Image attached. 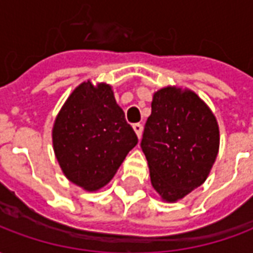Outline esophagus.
I'll return each instance as SVG.
<instances>
[{"label":"esophagus","instance_id":"1","mask_svg":"<svg viewBox=\"0 0 253 253\" xmlns=\"http://www.w3.org/2000/svg\"><path fill=\"white\" fill-rule=\"evenodd\" d=\"M132 128H134V131L137 134V137L141 138V135H142V125L135 123V125H132Z\"/></svg>","mask_w":253,"mask_h":253}]
</instances>
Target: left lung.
<instances>
[{
    "instance_id": "obj_1",
    "label": "left lung",
    "mask_w": 253,
    "mask_h": 253,
    "mask_svg": "<svg viewBox=\"0 0 253 253\" xmlns=\"http://www.w3.org/2000/svg\"><path fill=\"white\" fill-rule=\"evenodd\" d=\"M141 148L154 190L163 201H179L202 186L211 170L219 148L217 119L190 89H160L153 94Z\"/></svg>"
}]
</instances>
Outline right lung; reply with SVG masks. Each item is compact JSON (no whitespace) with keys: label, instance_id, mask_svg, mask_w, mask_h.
I'll use <instances>...</instances> for the list:
<instances>
[{"label":"right lung","instance_id":"1","mask_svg":"<svg viewBox=\"0 0 253 253\" xmlns=\"http://www.w3.org/2000/svg\"><path fill=\"white\" fill-rule=\"evenodd\" d=\"M137 143L112 88L104 83L80 84L52 127V146L61 169L72 183L88 191L104 187Z\"/></svg>","mask_w":253,"mask_h":253}]
</instances>
